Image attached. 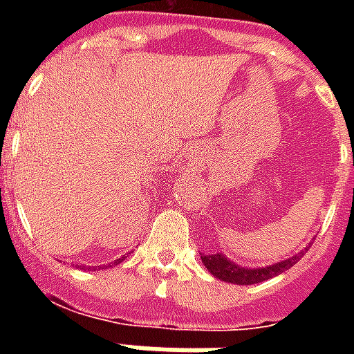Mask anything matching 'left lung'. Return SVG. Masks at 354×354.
Returning <instances> with one entry per match:
<instances>
[{"instance_id": "8db88e82", "label": "left lung", "mask_w": 354, "mask_h": 354, "mask_svg": "<svg viewBox=\"0 0 354 354\" xmlns=\"http://www.w3.org/2000/svg\"><path fill=\"white\" fill-rule=\"evenodd\" d=\"M309 246H311V243L305 248H301L297 254H294L292 258H288V260L277 261L273 266L266 267H243L235 263V261H231L230 258H225L220 252L208 254V256L201 254V261L208 269V273L214 274L216 279H220L223 282H231V284H243V286H246V284H258V282L269 281V279H273L277 274L284 273L286 269L296 266L297 261L304 258V254L309 250Z\"/></svg>"}]
</instances>
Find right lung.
<instances>
[{
    "label": "right lung",
    "instance_id": "add662e5",
    "mask_svg": "<svg viewBox=\"0 0 354 354\" xmlns=\"http://www.w3.org/2000/svg\"><path fill=\"white\" fill-rule=\"evenodd\" d=\"M124 258H127V256H121V258H117V260L109 261V263H104V266H98V269H109V267H113V266H117V263H121V261H123ZM88 269H93V267H88ZM93 271H94V269H93Z\"/></svg>",
    "mask_w": 354,
    "mask_h": 354
}]
</instances>
